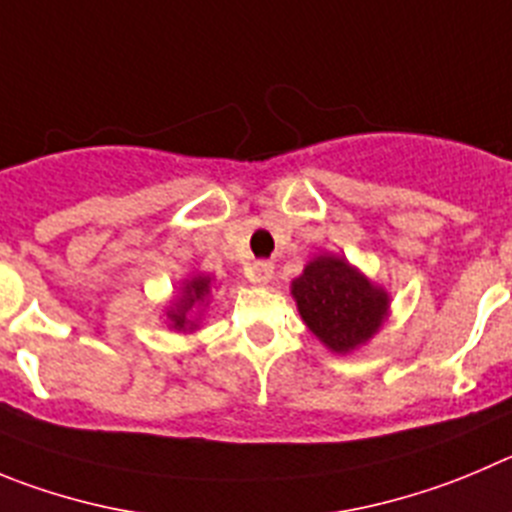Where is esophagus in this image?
Returning <instances> with one entry per match:
<instances>
[{"mask_svg":"<svg viewBox=\"0 0 512 512\" xmlns=\"http://www.w3.org/2000/svg\"><path fill=\"white\" fill-rule=\"evenodd\" d=\"M272 272H275V265L270 260H257L250 267V280L257 285H267L272 280Z\"/></svg>","mask_w":512,"mask_h":512,"instance_id":"1","label":"esophagus"}]
</instances>
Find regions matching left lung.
I'll return each instance as SVG.
<instances>
[{
    "label": "left lung",
    "mask_w": 512,
    "mask_h": 512,
    "mask_svg": "<svg viewBox=\"0 0 512 512\" xmlns=\"http://www.w3.org/2000/svg\"><path fill=\"white\" fill-rule=\"evenodd\" d=\"M298 313L308 331L328 351L364 348L391 313L389 290L364 275L341 255H318L290 283Z\"/></svg>",
    "instance_id": "obj_1"
}]
</instances>
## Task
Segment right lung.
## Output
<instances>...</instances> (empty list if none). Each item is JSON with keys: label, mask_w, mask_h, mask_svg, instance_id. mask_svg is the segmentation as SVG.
Segmentation results:
<instances>
[{"label": "right lung", "mask_w": 512, "mask_h": 512, "mask_svg": "<svg viewBox=\"0 0 512 512\" xmlns=\"http://www.w3.org/2000/svg\"><path fill=\"white\" fill-rule=\"evenodd\" d=\"M214 278L212 275H189L181 280L179 293L164 308L166 326L176 333H194L202 326L204 310L212 303Z\"/></svg>", "instance_id": "obj_1"}]
</instances>
